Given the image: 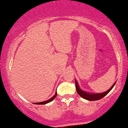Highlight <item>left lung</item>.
Here are the masks:
<instances>
[{
    "instance_id": "left-lung-1",
    "label": "left lung",
    "mask_w": 128,
    "mask_h": 128,
    "mask_svg": "<svg viewBox=\"0 0 128 128\" xmlns=\"http://www.w3.org/2000/svg\"><path fill=\"white\" fill-rule=\"evenodd\" d=\"M75 82H76V86L77 92H78V94L80 95L81 98H84V99L88 100H98L100 99H102V98H104L106 95H107L108 93H109L111 91V90L113 88V87L114 86L115 83H116V82H115V83L112 85V86L110 88L108 91L105 92H104V93L89 94V93H87V92H85L84 91H82V90H81V89L80 88V87H79V85H78V82H77L76 80L75 81Z\"/></svg>"
}]
</instances>
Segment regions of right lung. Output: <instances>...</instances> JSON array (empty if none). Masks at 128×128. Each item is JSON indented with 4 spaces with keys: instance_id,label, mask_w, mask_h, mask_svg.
Here are the masks:
<instances>
[{
    "instance_id": "add662e5",
    "label": "right lung",
    "mask_w": 128,
    "mask_h": 128,
    "mask_svg": "<svg viewBox=\"0 0 128 128\" xmlns=\"http://www.w3.org/2000/svg\"><path fill=\"white\" fill-rule=\"evenodd\" d=\"M56 96H57V93L56 92L55 95L53 96L52 98H50V99H48V100H46V101H44V102H36V103H35V104H47V103H48V102H50V101H52V100L54 98H56Z\"/></svg>"
}]
</instances>
